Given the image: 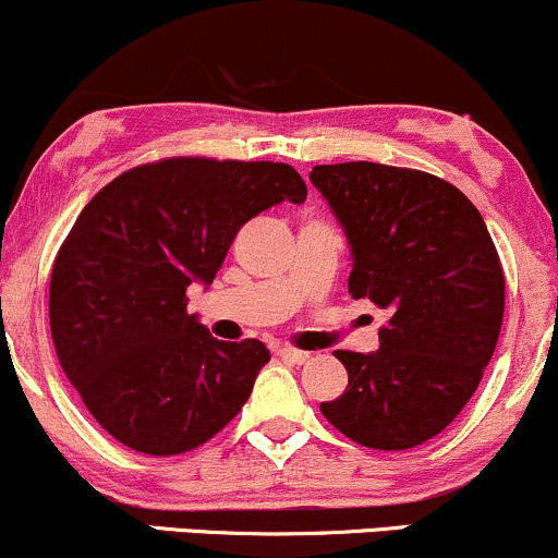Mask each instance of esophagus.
Returning <instances> with one entry per match:
<instances>
[{"mask_svg": "<svg viewBox=\"0 0 558 558\" xmlns=\"http://www.w3.org/2000/svg\"><path fill=\"white\" fill-rule=\"evenodd\" d=\"M278 354L283 360H289V363H293V365H304L310 360V352H304V349H293V347L278 349Z\"/></svg>", "mask_w": 558, "mask_h": 558, "instance_id": "1", "label": "esophagus"}]
</instances>
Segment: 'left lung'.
I'll return each mask as SVG.
<instances>
[{
    "label": "left lung",
    "mask_w": 558,
    "mask_h": 558,
    "mask_svg": "<svg viewBox=\"0 0 558 558\" xmlns=\"http://www.w3.org/2000/svg\"><path fill=\"white\" fill-rule=\"evenodd\" d=\"M310 180L347 232L349 293L389 310L378 352H333L349 384L320 413L363 448L424 445L471 400L504 326L506 278L485 219L418 169L349 161Z\"/></svg>",
    "instance_id": "left-lung-1"
}]
</instances>
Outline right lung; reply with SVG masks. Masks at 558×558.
Here are the masks:
<instances>
[{"label":"right lung","mask_w":558,"mask_h":558,"mask_svg":"<svg viewBox=\"0 0 558 558\" xmlns=\"http://www.w3.org/2000/svg\"><path fill=\"white\" fill-rule=\"evenodd\" d=\"M289 163L163 158L108 182L60 246L50 280L54 352L113 439L145 456L209 442L246 405L269 349L219 341L187 315L232 238L280 201L304 204Z\"/></svg>","instance_id":"add662e5"}]
</instances>
